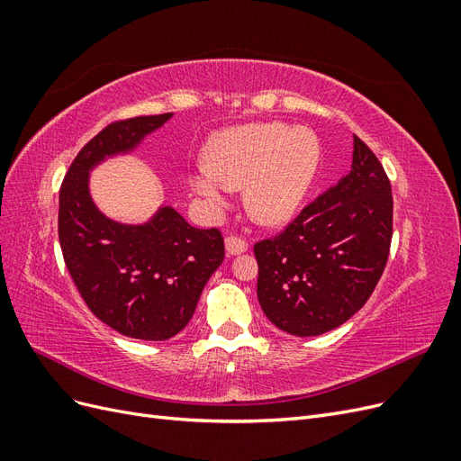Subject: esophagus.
<instances>
[{
  "label": "esophagus",
  "instance_id": "34e87169",
  "mask_svg": "<svg viewBox=\"0 0 461 461\" xmlns=\"http://www.w3.org/2000/svg\"><path fill=\"white\" fill-rule=\"evenodd\" d=\"M225 248H227V254L229 256H239V254H244L248 249V242L244 239H240V236H227L225 239Z\"/></svg>",
  "mask_w": 461,
  "mask_h": 461
}]
</instances>
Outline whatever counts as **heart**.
Listing matches in <instances>:
<instances>
[{"mask_svg": "<svg viewBox=\"0 0 461 461\" xmlns=\"http://www.w3.org/2000/svg\"><path fill=\"white\" fill-rule=\"evenodd\" d=\"M207 165L188 175L192 190L212 213L229 205L230 190H244L248 213L261 225H283L308 194L321 159L317 136L305 127L252 122L221 131L205 148Z\"/></svg>", "mask_w": 461, "mask_h": 461, "instance_id": "1", "label": "heart"}]
</instances>
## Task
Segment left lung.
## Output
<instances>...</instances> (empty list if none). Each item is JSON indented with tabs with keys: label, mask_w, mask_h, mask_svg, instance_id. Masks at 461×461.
<instances>
[{
	"label": "left lung",
	"mask_w": 461,
	"mask_h": 461,
	"mask_svg": "<svg viewBox=\"0 0 461 461\" xmlns=\"http://www.w3.org/2000/svg\"><path fill=\"white\" fill-rule=\"evenodd\" d=\"M352 171L305 205L275 239L254 246L258 300L275 327L317 337L364 308L393 240V188L354 136Z\"/></svg>",
	"instance_id": "8db88e82"
}]
</instances>
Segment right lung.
<instances>
[{"mask_svg":"<svg viewBox=\"0 0 461 461\" xmlns=\"http://www.w3.org/2000/svg\"><path fill=\"white\" fill-rule=\"evenodd\" d=\"M171 117L107 124L78 151L59 190V244L82 300L107 327L140 340H167L188 325L205 283L225 259V242L219 229L190 227L169 205L144 225L109 219L92 202L88 176Z\"/></svg>","mask_w":461,"mask_h":461,"instance_id":"add662e5","label":"right lung"}]
</instances>
